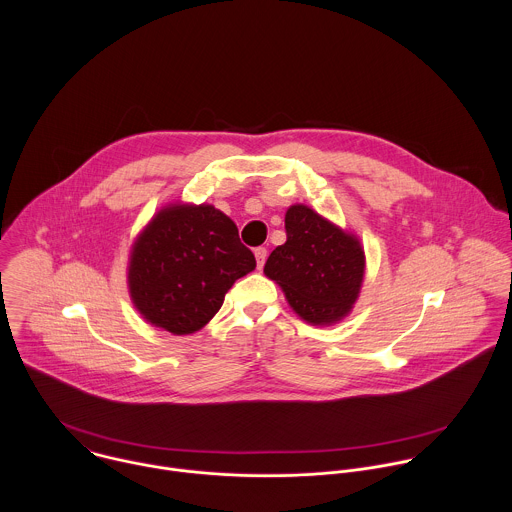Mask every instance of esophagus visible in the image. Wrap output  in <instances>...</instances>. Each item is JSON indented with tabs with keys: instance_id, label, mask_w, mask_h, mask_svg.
Segmentation results:
<instances>
[{
	"instance_id": "1",
	"label": "esophagus",
	"mask_w": 512,
	"mask_h": 512,
	"mask_svg": "<svg viewBox=\"0 0 512 512\" xmlns=\"http://www.w3.org/2000/svg\"><path fill=\"white\" fill-rule=\"evenodd\" d=\"M254 256H256V264H258V268L262 270V266H264V262H266V256H268V250L266 248H256L254 250Z\"/></svg>"
}]
</instances>
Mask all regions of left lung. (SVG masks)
<instances>
[{"label":"left lung","instance_id":"8db88e82","mask_svg":"<svg viewBox=\"0 0 512 512\" xmlns=\"http://www.w3.org/2000/svg\"><path fill=\"white\" fill-rule=\"evenodd\" d=\"M286 236L270 254L264 274L282 288L305 323H339L353 311L365 280L359 236L301 203L286 211Z\"/></svg>","mask_w":512,"mask_h":512}]
</instances>
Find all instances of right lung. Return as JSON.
Wrapping results in <instances>:
<instances>
[{
	"instance_id": "1",
	"label": "right lung",
	"mask_w": 512,
	"mask_h": 512,
	"mask_svg": "<svg viewBox=\"0 0 512 512\" xmlns=\"http://www.w3.org/2000/svg\"><path fill=\"white\" fill-rule=\"evenodd\" d=\"M256 268L230 217L213 205L169 203L138 234L128 258L134 307L173 335L203 329L232 284Z\"/></svg>"
}]
</instances>
